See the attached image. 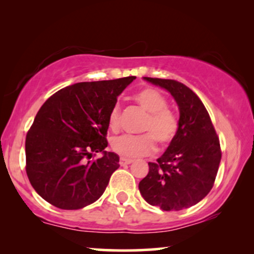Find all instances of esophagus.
I'll return each mask as SVG.
<instances>
[{
  "label": "esophagus",
  "instance_id": "34e87169",
  "mask_svg": "<svg viewBox=\"0 0 254 254\" xmlns=\"http://www.w3.org/2000/svg\"><path fill=\"white\" fill-rule=\"evenodd\" d=\"M133 162V159H129V158H124V157H121L120 158V165L121 166H125V165H128V164H130V163Z\"/></svg>",
  "mask_w": 254,
  "mask_h": 254
}]
</instances>
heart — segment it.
Masks as SVG:
<instances>
[{
    "label": "heart",
    "mask_w": 254,
    "mask_h": 254,
    "mask_svg": "<svg viewBox=\"0 0 254 254\" xmlns=\"http://www.w3.org/2000/svg\"><path fill=\"white\" fill-rule=\"evenodd\" d=\"M133 99L148 112L142 129L149 133L142 135L123 134L111 141V147L124 158H136L155 150V140L166 144L175 138L178 131V119L168 110V100L155 89H145L135 93ZM120 109L113 106L109 116V126L116 130L119 127Z\"/></svg>",
    "instance_id": "heart-1"
}]
</instances>
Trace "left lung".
<instances>
[{
  "label": "left lung",
  "instance_id": "8db88e82",
  "mask_svg": "<svg viewBox=\"0 0 254 254\" xmlns=\"http://www.w3.org/2000/svg\"><path fill=\"white\" fill-rule=\"evenodd\" d=\"M165 89L179 109L178 131L138 184L141 195L162 210H182L210 192L221 162L220 141L199 97L175 79L143 77Z\"/></svg>",
  "mask_w": 254,
  "mask_h": 254
}]
</instances>
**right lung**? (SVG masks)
I'll list each match as a JSON object with an SVG mask.
<instances>
[{
	"label": "right lung",
	"mask_w": 254,
	"mask_h": 254,
	"mask_svg": "<svg viewBox=\"0 0 254 254\" xmlns=\"http://www.w3.org/2000/svg\"><path fill=\"white\" fill-rule=\"evenodd\" d=\"M135 76L82 82L51 96L25 140L26 173L34 190L53 206L75 210L103 195L119 156L105 150L109 116ZM93 152H102L91 160Z\"/></svg>",
	"instance_id": "1"
}]
</instances>
